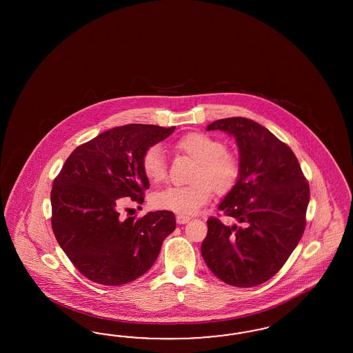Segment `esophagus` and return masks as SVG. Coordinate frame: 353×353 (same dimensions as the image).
Here are the masks:
<instances>
[{
	"label": "esophagus",
	"instance_id": "34e87169",
	"mask_svg": "<svg viewBox=\"0 0 353 353\" xmlns=\"http://www.w3.org/2000/svg\"><path fill=\"white\" fill-rule=\"evenodd\" d=\"M176 221H177V224H186V223L190 221V217L183 216V214H177L176 216Z\"/></svg>",
	"mask_w": 353,
	"mask_h": 353
}]
</instances>
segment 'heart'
I'll use <instances>...</instances> for the list:
<instances>
[{
  "label": "heart",
  "mask_w": 353,
  "mask_h": 353,
  "mask_svg": "<svg viewBox=\"0 0 353 353\" xmlns=\"http://www.w3.org/2000/svg\"><path fill=\"white\" fill-rule=\"evenodd\" d=\"M176 150L198 161L192 173L194 182L172 185L157 192L152 198L157 208L180 214H195L211 199L214 189L221 194L230 192L239 180L241 161L236 154L225 150L220 139L192 132L176 142ZM142 171L151 182H161L167 177L168 167L161 146L154 145L143 152Z\"/></svg>",
  "instance_id": "1"
}]
</instances>
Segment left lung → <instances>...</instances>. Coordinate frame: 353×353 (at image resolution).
I'll use <instances>...</instances> for the list:
<instances>
[{"label": "left lung", "instance_id": "left-lung-1", "mask_svg": "<svg viewBox=\"0 0 353 353\" xmlns=\"http://www.w3.org/2000/svg\"><path fill=\"white\" fill-rule=\"evenodd\" d=\"M207 130H223L236 142L241 176L219 210L239 225L226 226L210 217L202 256L225 283L257 286L273 277L298 246L310 183L292 150L256 121L220 119Z\"/></svg>", "mask_w": 353, "mask_h": 353}]
</instances>
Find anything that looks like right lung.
Returning a JSON list of instances; mask_svg holds the SVG:
<instances>
[{
    "instance_id": "add662e5",
    "label": "right lung",
    "mask_w": 353,
    "mask_h": 353,
    "mask_svg": "<svg viewBox=\"0 0 353 353\" xmlns=\"http://www.w3.org/2000/svg\"><path fill=\"white\" fill-rule=\"evenodd\" d=\"M174 130L148 124L110 129L76 148L52 189V226L64 254L84 277L119 286L146 273L176 229L171 211L121 219L123 198L142 204L149 179L146 150Z\"/></svg>"
}]
</instances>
